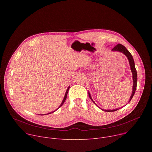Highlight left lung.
Returning a JSON list of instances; mask_svg holds the SVG:
<instances>
[{
	"mask_svg": "<svg viewBox=\"0 0 152 152\" xmlns=\"http://www.w3.org/2000/svg\"><path fill=\"white\" fill-rule=\"evenodd\" d=\"M112 51H113V52H119L123 53L127 57V59L129 61V62L130 67H131V72H132V78H133L134 84H133V86H132V94H131V97H130V99H129V102L127 103H129L130 102V101H131V99H132V97H133V96H134V94L135 93L136 88H137V70H136V69H135V62H134V58H133L132 55H131V53L128 51V50L124 46H123L121 44H118L117 46H115L112 49ZM88 95H89V97H90V99L93 101V102L94 104H96V103L92 99V97L91 96V94H90V92H88ZM99 108H100V109H101L102 111H106V112H114V111H117L119 109H120V107L117 108V109H115V110H104V109H102V108H100V107H99Z\"/></svg>",
	"mask_w": 152,
	"mask_h": 152,
	"instance_id": "obj_1",
	"label": "left lung"
}]
</instances>
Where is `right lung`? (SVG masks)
Listing matches in <instances>:
<instances>
[{"instance_id": "right-lung-1", "label": "right lung", "mask_w": 152, "mask_h": 152, "mask_svg": "<svg viewBox=\"0 0 152 152\" xmlns=\"http://www.w3.org/2000/svg\"><path fill=\"white\" fill-rule=\"evenodd\" d=\"M69 88H70V86H69L68 87V88H67V91H66V94H65V96H64V99H63V100H62V103H61V104L59 105V106L57 108L56 110H55V111H52V112H51V113H48V114H40V115H48V114H52V113H54V112H55L56 110H58L59 108L64 104V103L65 102V101H66V99H67V94H68V92H69Z\"/></svg>"}]
</instances>
